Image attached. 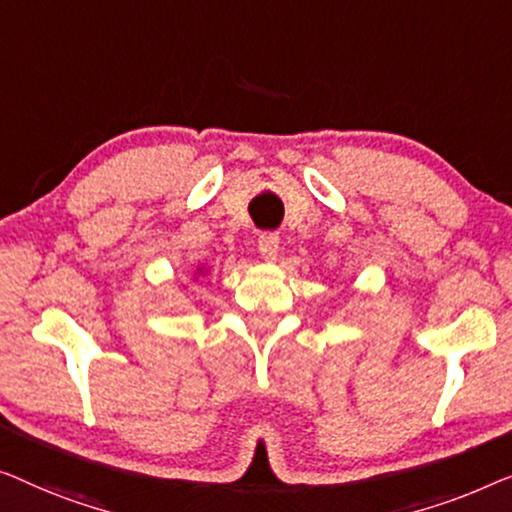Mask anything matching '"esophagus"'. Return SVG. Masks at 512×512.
<instances>
[{"instance_id":"obj_1","label":"esophagus","mask_w":512,"mask_h":512,"mask_svg":"<svg viewBox=\"0 0 512 512\" xmlns=\"http://www.w3.org/2000/svg\"><path fill=\"white\" fill-rule=\"evenodd\" d=\"M257 250L259 255H262L266 262H273L280 250V236L278 234H271V232H264L262 236L257 239Z\"/></svg>"}]
</instances>
